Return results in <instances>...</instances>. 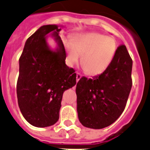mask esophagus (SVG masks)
Masks as SVG:
<instances>
[{
	"label": "esophagus",
	"instance_id": "esophagus-1",
	"mask_svg": "<svg viewBox=\"0 0 150 150\" xmlns=\"http://www.w3.org/2000/svg\"><path fill=\"white\" fill-rule=\"evenodd\" d=\"M81 77H82V74H81L80 73H77V74H76V81L78 82V81L81 79Z\"/></svg>",
	"mask_w": 150,
	"mask_h": 150
}]
</instances>
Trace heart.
<instances>
[{"instance_id": "obj_1", "label": "heart", "mask_w": 150, "mask_h": 150, "mask_svg": "<svg viewBox=\"0 0 150 150\" xmlns=\"http://www.w3.org/2000/svg\"><path fill=\"white\" fill-rule=\"evenodd\" d=\"M68 62L73 65L82 55V65L90 75H97L103 72L110 63L116 43L112 38L99 33H86L76 36L72 44L67 42Z\"/></svg>"}]
</instances>
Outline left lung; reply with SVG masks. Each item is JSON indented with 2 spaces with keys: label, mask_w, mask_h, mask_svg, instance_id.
Masks as SVG:
<instances>
[{
  "label": "left lung",
  "mask_w": 150,
  "mask_h": 150,
  "mask_svg": "<svg viewBox=\"0 0 150 150\" xmlns=\"http://www.w3.org/2000/svg\"><path fill=\"white\" fill-rule=\"evenodd\" d=\"M132 60L126 46L119 45L108 68L92 79L82 77L76 84L79 122L92 129L112 125L122 115L132 85Z\"/></svg>",
  "instance_id": "left-lung-1"
}]
</instances>
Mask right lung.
Segmentation results:
<instances>
[{
    "instance_id": "1",
    "label": "right lung",
    "mask_w": 150,
    "mask_h": 150,
    "mask_svg": "<svg viewBox=\"0 0 150 150\" xmlns=\"http://www.w3.org/2000/svg\"><path fill=\"white\" fill-rule=\"evenodd\" d=\"M57 25L41 26L27 39L19 59L17 96L25 120L37 127L54 125L59 119L64 91L76 83V74L65 65L66 52ZM54 31L56 52L47 45L45 35Z\"/></svg>"
}]
</instances>
